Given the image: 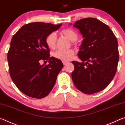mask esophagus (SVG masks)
Instances as JSON below:
<instances>
[{
	"mask_svg": "<svg viewBox=\"0 0 125 125\" xmlns=\"http://www.w3.org/2000/svg\"><path fill=\"white\" fill-rule=\"evenodd\" d=\"M62 63H63V64H64V65H66V64H67V63L69 62L68 61H62Z\"/></svg>",
	"mask_w": 125,
	"mask_h": 125,
	"instance_id": "esophagus-1",
	"label": "esophagus"
}]
</instances>
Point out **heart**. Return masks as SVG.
<instances>
[{"mask_svg":"<svg viewBox=\"0 0 125 125\" xmlns=\"http://www.w3.org/2000/svg\"><path fill=\"white\" fill-rule=\"evenodd\" d=\"M61 34L65 36L69 40L74 42L78 38L77 32L72 29L67 28L61 30ZM56 35L54 32L48 35L45 39V42L49 48L54 49L55 48L56 43ZM74 51L73 49L67 50H58L54 53V56L55 58L62 61L70 60L74 55Z\"/></svg>","mask_w":125,"mask_h":125,"instance_id":"obj_1","label":"heart"}]
</instances>
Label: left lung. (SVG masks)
I'll list each match as a JSON object with an SVG mask.
<instances>
[{
	"label": "left lung",
	"instance_id": "left-lung-1",
	"mask_svg": "<svg viewBox=\"0 0 125 125\" xmlns=\"http://www.w3.org/2000/svg\"><path fill=\"white\" fill-rule=\"evenodd\" d=\"M73 26L83 39L77 54L82 62L72 61L75 67L71 73L73 81L82 93H98L109 85L117 71V39L109 26L96 18L80 19Z\"/></svg>",
	"mask_w": 125,
	"mask_h": 125
}]
</instances>
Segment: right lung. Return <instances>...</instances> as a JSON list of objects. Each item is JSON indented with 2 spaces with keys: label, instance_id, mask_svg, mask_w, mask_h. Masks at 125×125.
Returning a JSON list of instances; mask_svg holds the SVG:
<instances>
[{
  "label": "right lung",
  "instance_id": "add662e5",
  "mask_svg": "<svg viewBox=\"0 0 125 125\" xmlns=\"http://www.w3.org/2000/svg\"><path fill=\"white\" fill-rule=\"evenodd\" d=\"M61 25L31 22L22 26L11 39L7 56L10 75L18 89L28 96L46 97L64 66L60 60L50 57L45 42L48 35ZM42 60H49V64L41 65Z\"/></svg>",
  "mask_w": 125,
  "mask_h": 125
}]
</instances>
